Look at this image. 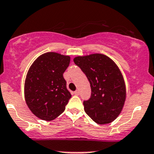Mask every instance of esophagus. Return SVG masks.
Returning <instances> with one entry per match:
<instances>
[{
    "instance_id": "1",
    "label": "esophagus",
    "mask_w": 154,
    "mask_h": 154,
    "mask_svg": "<svg viewBox=\"0 0 154 154\" xmlns=\"http://www.w3.org/2000/svg\"><path fill=\"white\" fill-rule=\"evenodd\" d=\"M73 94H75V95L78 96V95H79V91H74Z\"/></svg>"
}]
</instances>
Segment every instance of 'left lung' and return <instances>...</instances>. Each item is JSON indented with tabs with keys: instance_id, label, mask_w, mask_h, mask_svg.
<instances>
[{
	"instance_id": "8db88e82",
	"label": "left lung",
	"mask_w": 154,
	"mask_h": 154,
	"mask_svg": "<svg viewBox=\"0 0 154 154\" xmlns=\"http://www.w3.org/2000/svg\"><path fill=\"white\" fill-rule=\"evenodd\" d=\"M73 60L91 85V97L83 102L85 112L97 124L115 121L126 99L125 83L119 68L112 59L101 54L79 56Z\"/></svg>"
}]
</instances>
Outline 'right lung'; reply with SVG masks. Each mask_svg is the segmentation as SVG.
<instances>
[{"mask_svg": "<svg viewBox=\"0 0 154 154\" xmlns=\"http://www.w3.org/2000/svg\"><path fill=\"white\" fill-rule=\"evenodd\" d=\"M70 57L55 52L39 56L27 72L25 97L32 113L44 121H52L63 113L71 94L63 72Z\"/></svg>", "mask_w": 154, "mask_h": 154, "instance_id": "right-lung-1", "label": "right lung"}]
</instances>
